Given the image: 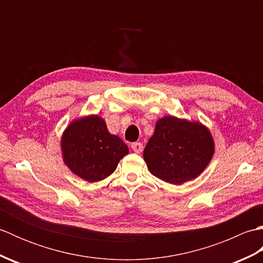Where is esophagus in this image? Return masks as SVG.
Instances as JSON below:
<instances>
[{
	"mask_svg": "<svg viewBox=\"0 0 263 263\" xmlns=\"http://www.w3.org/2000/svg\"><path fill=\"white\" fill-rule=\"evenodd\" d=\"M131 148H132L133 152L137 153V154H140L143 150V146H142L141 142H133L131 144Z\"/></svg>",
	"mask_w": 263,
	"mask_h": 263,
	"instance_id": "obj_1",
	"label": "esophagus"
}]
</instances>
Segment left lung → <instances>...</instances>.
I'll list each match as a JSON object with an SVG mask.
<instances>
[{"instance_id":"8db88e82","label":"left lung","mask_w":263,"mask_h":263,"mask_svg":"<svg viewBox=\"0 0 263 263\" xmlns=\"http://www.w3.org/2000/svg\"><path fill=\"white\" fill-rule=\"evenodd\" d=\"M215 152L208 128L198 122L165 116L143 150L148 170L171 184H183L203 172Z\"/></svg>"}]
</instances>
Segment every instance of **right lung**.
Here are the masks:
<instances>
[{
  "instance_id": "1",
  "label": "right lung",
  "mask_w": 263,
  "mask_h": 263,
  "mask_svg": "<svg viewBox=\"0 0 263 263\" xmlns=\"http://www.w3.org/2000/svg\"><path fill=\"white\" fill-rule=\"evenodd\" d=\"M66 166L87 182H98L113 173L128 148L110 135L103 119L91 115L73 121L61 141Z\"/></svg>"
}]
</instances>
